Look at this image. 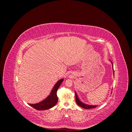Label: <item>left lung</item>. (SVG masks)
<instances>
[{
	"label": "left lung",
	"mask_w": 132,
	"mask_h": 132,
	"mask_svg": "<svg viewBox=\"0 0 132 132\" xmlns=\"http://www.w3.org/2000/svg\"><path fill=\"white\" fill-rule=\"evenodd\" d=\"M111 62L112 63V68H113V65L112 61H111ZM113 75L114 76V70H113ZM75 100H76V102H77V104L80 106V107L84 108V109H94L97 106V105H88L86 104H85L84 103H82L79 98L78 96L77 95V93L75 92Z\"/></svg>",
	"instance_id": "obj_1"
}]
</instances>
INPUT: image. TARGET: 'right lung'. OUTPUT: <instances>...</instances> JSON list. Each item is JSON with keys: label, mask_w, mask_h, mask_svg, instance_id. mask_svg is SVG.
I'll return each instance as SVG.
<instances>
[{"label": "right lung", "mask_w": 132, "mask_h": 132, "mask_svg": "<svg viewBox=\"0 0 132 132\" xmlns=\"http://www.w3.org/2000/svg\"><path fill=\"white\" fill-rule=\"evenodd\" d=\"M64 79H61L57 81L55 84L52 90L47 97L43 101L36 104H28L37 110H45L51 109L56 105L58 98L57 95V92L59 87L63 82Z\"/></svg>", "instance_id": "obj_1"}]
</instances>
